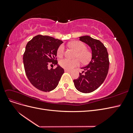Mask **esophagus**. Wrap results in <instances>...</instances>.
<instances>
[{"label":"esophagus","mask_w":133,"mask_h":133,"mask_svg":"<svg viewBox=\"0 0 133 133\" xmlns=\"http://www.w3.org/2000/svg\"><path fill=\"white\" fill-rule=\"evenodd\" d=\"M65 72H68V73H71V70H70L65 69Z\"/></svg>","instance_id":"obj_1"}]
</instances>
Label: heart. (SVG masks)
<instances>
[{
	"mask_svg": "<svg viewBox=\"0 0 133 133\" xmlns=\"http://www.w3.org/2000/svg\"><path fill=\"white\" fill-rule=\"evenodd\" d=\"M70 46L77 51L75 55V58H79L80 61L84 64L89 61L91 58L90 52L86 49L87 47L83 43L79 41L73 42L70 43ZM64 50H65L64 46L62 44L57 49V56L58 57L61 58L63 57L64 54ZM79 59H75L71 60L68 58H64L60 60L59 65L64 69L70 70L80 65V62Z\"/></svg>",
	"mask_w": 133,
	"mask_h": 133,
	"instance_id": "heart-1",
	"label": "heart"
}]
</instances>
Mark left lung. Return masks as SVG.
Returning a JSON list of instances; mask_svg holds the SVG:
<instances>
[{
	"instance_id": "left-lung-1",
	"label": "left lung",
	"mask_w": 133,
	"mask_h": 133,
	"mask_svg": "<svg viewBox=\"0 0 133 133\" xmlns=\"http://www.w3.org/2000/svg\"><path fill=\"white\" fill-rule=\"evenodd\" d=\"M79 38L91 48L92 57L89 63L82 68L84 71L79 73V77L73 82L78 91L89 93L97 89L105 80L109 67V56L106 47L99 40L88 35Z\"/></svg>"
}]
</instances>
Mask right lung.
<instances>
[{
	"instance_id": "add662e5",
	"label": "right lung",
	"mask_w": 133,
	"mask_h": 133,
	"mask_svg": "<svg viewBox=\"0 0 133 133\" xmlns=\"http://www.w3.org/2000/svg\"><path fill=\"white\" fill-rule=\"evenodd\" d=\"M63 42L47 35H38L28 42L23 54L25 74L31 84L43 91H50L57 87L64 73L58 65L57 49ZM57 65L55 69L49 70L47 65Z\"/></svg>"
}]
</instances>
